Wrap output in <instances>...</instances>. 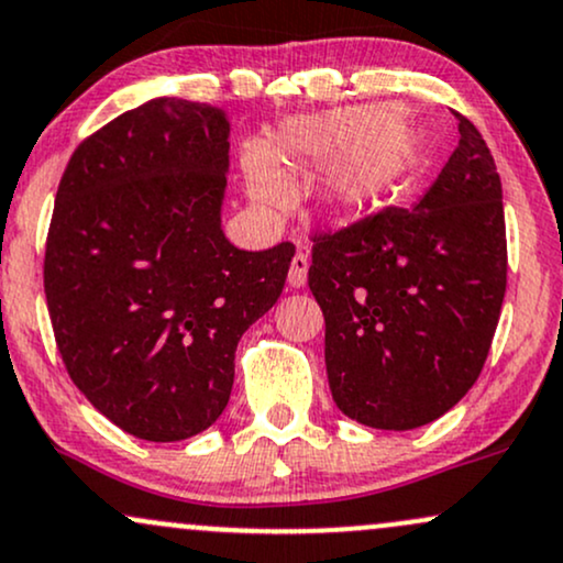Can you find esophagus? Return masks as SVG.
<instances>
[{
    "mask_svg": "<svg viewBox=\"0 0 563 563\" xmlns=\"http://www.w3.org/2000/svg\"><path fill=\"white\" fill-rule=\"evenodd\" d=\"M307 273H309V260L303 254H296L288 269L290 288H303V283H307Z\"/></svg>",
    "mask_w": 563,
    "mask_h": 563,
    "instance_id": "esophagus-1",
    "label": "esophagus"
}]
</instances>
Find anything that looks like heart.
I'll return each mask as SVG.
<instances>
[{
    "label": "heart",
    "mask_w": 563,
    "mask_h": 563,
    "mask_svg": "<svg viewBox=\"0 0 563 563\" xmlns=\"http://www.w3.org/2000/svg\"><path fill=\"white\" fill-rule=\"evenodd\" d=\"M419 152L417 128L396 107L346 110L290 120L275 133L267 152L243 154L246 194L264 212L288 205L301 170L333 159L322 178V201L333 214L375 207L411 170Z\"/></svg>",
    "instance_id": "b5f03b06"
}]
</instances>
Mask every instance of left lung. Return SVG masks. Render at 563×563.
Instances as JSON below:
<instances>
[{
  "instance_id": "1",
  "label": "left lung",
  "mask_w": 563,
  "mask_h": 563,
  "mask_svg": "<svg viewBox=\"0 0 563 563\" xmlns=\"http://www.w3.org/2000/svg\"><path fill=\"white\" fill-rule=\"evenodd\" d=\"M459 146L411 209L388 207L314 235L309 288L324 314V367L343 415L415 430L475 385L506 294L496 162L464 114Z\"/></svg>"
}]
</instances>
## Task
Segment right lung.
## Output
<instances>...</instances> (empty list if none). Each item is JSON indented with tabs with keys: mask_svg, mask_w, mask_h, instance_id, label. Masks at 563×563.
<instances>
[{
	"mask_svg": "<svg viewBox=\"0 0 563 563\" xmlns=\"http://www.w3.org/2000/svg\"><path fill=\"white\" fill-rule=\"evenodd\" d=\"M228 114L159 97L88 135L59 180L44 290L70 380L141 440L225 411L241 335L280 299L294 243L222 233Z\"/></svg>",
	"mask_w": 563,
	"mask_h": 563,
	"instance_id": "1",
	"label": "right lung"
}]
</instances>
